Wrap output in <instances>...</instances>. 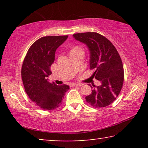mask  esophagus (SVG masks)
I'll return each instance as SVG.
<instances>
[{
  "instance_id": "1",
  "label": "esophagus",
  "mask_w": 148,
  "mask_h": 148,
  "mask_svg": "<svg viewBox=\"0 0 148 148\" xmlns=\"http://www.w3.org/2000/svg\"><path fill=\"white\" fill-rule=\"evenodd\" d=\"M82 86V84H72V87H81Z\"/></svg>"
}]
</instances>
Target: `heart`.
Here are the masks:
<instances>
[{"mask_svg": "<svg viewBox=\"0 0 148 148\" xmlns=\"http://www.w3.org/2000/svg\"><path fill=\"white\" fill-rule=\"evenodd\" d=\"M79 49V48H78V47H74V48H73V49H72V50H74V49Z\"/></svg>", "mask_w": 148, "mask_h": 148, "instance_id": "b5f03b06", "label": "heart"}]
</instances>
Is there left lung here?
Instances as JSON below:
<instances>
[{"label": "left lung", "mask_w": 148, "mask_h": 148, "mask_svg": "<svg viewBox=\"0 0 148 148\" xmlns=\"http://www.w3.org/2000/svg\"><path fill=\"white\" fill-rule=\"evenodd\" d=\"M73 37L86 44L90 53V69L95 70L92 77L101 82L99 86H91L92 92L86 97L91 106L100 108L111 104L118 97L124 80L122 61L112 42L97 32L73 34Z\"/></svg>", "instance_id": "1"}]
</instances>
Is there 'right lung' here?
I'll list each match as a JSON object with an SVG mask.
<instances>
[{
  "mask_svg": "<svg viewBox=\"0 0 148 148\" xmlns=\"http://www.w3.org/2000/svg\"><path fill=\"white\" fill-rule=\"evenodd\" d=\"M68 36H44L29 49L23 62L21 77L26 93L35 104L46 110H52L62 104L67 85L57 86L49 81L50 67L55 61L57 49Z\"/></svg>",
  "mask_w": 148,
  "mask_h": 148,
  "instance_id": "obj_1",
  "label": "right lung"
}]
</instances>
